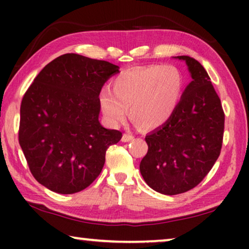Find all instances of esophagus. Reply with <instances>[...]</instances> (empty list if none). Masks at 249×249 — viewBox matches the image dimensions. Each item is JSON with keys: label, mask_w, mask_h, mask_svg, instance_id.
I'll use <instances>...</instances> for the list:
<instances>
[{"label": "esophagus", "mask_w": 249, "mask_h": 249, "mask_svg": "<svg viewBox=\"0 0 249 249\" xmlns=\"http://www.w3.org/2000/svg\"><path fill=\"white\" fill-rule=\"evenodd\" d=\"M132 139H134V136H132V135H130V134H124V136H122V138H121V141L124 142H128L132 141Z\"/></svg>", "instance_id": "esophagus-1"}]
</instances>
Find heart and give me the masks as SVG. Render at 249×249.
I'll return each mask as SVG.
<instances>
[{"instance_id":"obj_1","label":"heart","mask_w":249,"mask_h":249,"mask_svg":"<svg viewBox=\"0 0 249 249\" xmlns=\"http://www.w3.org/2000/svg\"><path fill=\"white\" fill-rule=\"evenodd\" d=\"M183 78L173 66L152 64L125 70L101 90L98 101L105 120L117 125L127 118L142 129L164 124L181 100Z\"/></svg>"}]
</instances>
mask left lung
<instances>
[{
    "label": "left lung",
    "mask_w": 249,
    "mask_h": 249,
    "mask_svg": "<svg viewBox=\"0 0 249 249\" xmlns=\"http://www.w3.org/2000/svg\"><path fill=\"white\" fill-rule=\"evenodd\" d=\"M185 61L192 81L171 118L145 137L147 154L139 170L155 192L178 195L196 187L219 158L224 113L206 70L190 56Z\"/></svg>",
    "instance_id": "1"
}]
</instances>
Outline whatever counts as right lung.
<instances>
[{
	"label": "right lung",
	"mask_w": 249,
	"mask_h": 249,
	"mask_svg": "<svg viewBox=\"0 0 249 249\" xmlns=\"http://www.w3.org/2000/svg\"><path fill=\"white\" fill-rule=\"evenodd\" d=\"M118 72L107 61L68 53L34 79L20 107L19 144L40 185L67 195L100 176L108 146L122 137L98 121L101 89Z\"/></svg>",
	"instance_id": "add662e5"
}]
</instances>
